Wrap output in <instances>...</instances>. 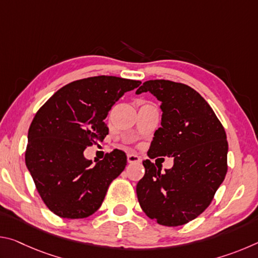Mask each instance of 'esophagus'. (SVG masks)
Returning <instances> with one entry per match:
<instances>
[{
    "mask_svg": "<svg viewBox=\"0 0 258 258\" xmlns=\"http://www.w3.org/2000/svg\"><path fill=\"white\" fill-rule=\"evenodd\" d=\"M127 161L130 164H134V163H140L141 161V158L139 156L134 155V154H128L127 155Z\"/></svg>",
    "mask_w": 258,
    "mask_h": 258,
    "instance_id": "obj_1",
    "label": "esophagus"
}]
</instances>
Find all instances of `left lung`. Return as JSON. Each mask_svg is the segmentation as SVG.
I'll return each instance as SVG.
<instances>
[{"mask_svg": "<svg viewBox=\"0 0 258 258\" xmlns=\"http://www.w3.org/2000/svg\"><path fill=\"white\" fill-rule=\"evenodd\" d=\"M150 92L161 102V126L148 151L150 158L173 157L172 168L161 172L149 159L137 185L140 206L148 217L166 226L183 225L212 203L228 171L224 127L211 106L192 87L154 80L137 94Z\"/></svg>", "mask_w": 258, "mask_h": 258, "instance_id": "8db88e82", "label": "left lung"}]
</instances>
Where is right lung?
<instances>
[{"label": "right lung", "instance_id": "right-lung-1", "mask_svg": "<svg viewBox=\"0 0 258 258\" xmlns=\"http://www.w3.org/2000/svg\"><path fill=\"white\" fill-rule=\"evenodd\" d=\"M140 81L116 76L83 78L61 87L36 112L28 130L26 166L44 204L63 218H84L101 206L127 158L115 149L93 165L84 157L109 130L104 119Z\"/></svg>", "mask_w": 258, "mask_h": 258}]
</instances>
